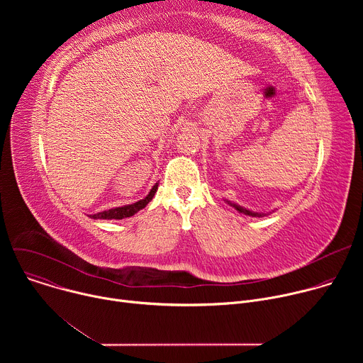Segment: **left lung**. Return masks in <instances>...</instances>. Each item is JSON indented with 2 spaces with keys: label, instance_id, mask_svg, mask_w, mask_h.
I'll use <instances>...</instances> for the list:
<instances>
[{
  "label": "left lung",
  "instance_id": "left-lung-1",
  "mask_svg": "<svg viewBox=\"0 0 363 363\" xmlns=\"http://www.w3.org/2000/svg\"><path fill=\"white\" fill-rule=\"evenodd\" d=\"M233 208H235L238 213H242V214H245V216H250V217H263L264 214H258V213H252V211H250V210H247V208H244V206H241V205H237V203H234V202H230V201H227Z\"/></svg>",
  "mask_w": 363,
  "mask_h": 363
}]
</instances>
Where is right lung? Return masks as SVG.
Masks as SVG:
<instances>
[{"mask_svg": "<svg viewBox=\"0 0 363 363\" xmlns=\"http://www.w3.org/2000/svg\"><path fill=\"white\" fill-rule=\"evenodd\" d=\"M157 189H158V182L152 186V189L149 191V194L143 199H140V201H138L135 203H130V205L118 206V208H112V210H108V211H101V213H97V214H93V216H89V217L93 218V220H122V218L132 217L138 211L145 208V206L152 201V198H153L155 192H157Z\"/></svg>", "mask_w": 363, "mask_h": 363, "instance_id": "1", "label": "right lung"}]
</instances>
